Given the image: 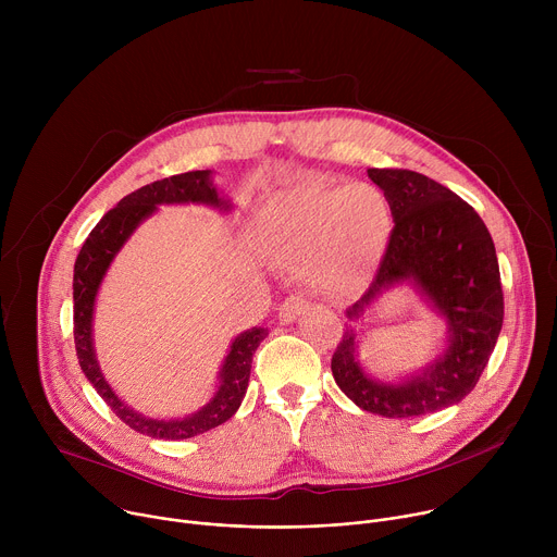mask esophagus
<instances>
[{
  "label": "esophagus",
  "instance_id": "34e87169",
  "mask_svg": "<svg viewBox=\"0 0 557 557\" xmlns=\"http://www.w3.org/2000/svg\"><path fill=\"white\" fill-rule=\"evenodd\" d=\"M308 299L304 295H288L280 306V322H295L301 312H306Z\"/></svg>",
  "mask_w": 557,
  "mask_h": 557
}]
</instances>
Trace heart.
I'll list each match as a JSON object with an SVG mask.
<instances>
[{
  "mask_svg": "<svg viewBox=\"0 0 557 557\" xmlns=\"http://www.w3.org/2000/svg\"><path fill=\"white\" fill-rule=\"evenodd\" d=\"M389 231V205L379 189L322 181L277 194L253 220L256 245L271 262H310L322 284L363 280L379 264Z\"/></svg>",
  "mask_w": 557,
  "mask_h": 557,
  "instance_id": "heart-1",
  "label": "heart"
}]
</instances>
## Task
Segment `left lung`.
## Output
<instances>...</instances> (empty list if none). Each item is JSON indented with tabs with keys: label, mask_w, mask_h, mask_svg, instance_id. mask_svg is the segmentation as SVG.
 Returning a JSON list of instances; mask_svg holds the SVG:
<instances>
[{
	"label": "left lung",
	"mask_w": 557,
	"mask_h": 557,
	"mask_svg": "<svg viewBox=\"0 0 557 557\" xmlns=\"http://www.w3.org/2000/svg\"><path fill=\"white\" fill-rule=\"evenodd\" d=\"M383 189L394 226L376 275L346 314L357 322L387 286L412 280L445 317L449 344L425 372L392 385L370 379L355 359V331L346 329L331 359L342 392L361 410L410 419L445 410L479 383L498 342L505 299L492 235L460 196L410 170H368Z\"/></svg>",
	"instance_id": "obj_1"
}]
</instances>
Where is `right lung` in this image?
<instances>
[{
    "label": "right lung",
    "mask_w": 557,
    "mask_h": 557,
    "mask_svg": "<svg viewBox=\"0 0 557 557\" xmlns=\"http://www.w3.org/2000/svg\"><path fill=\"white\" fill-rule=\"evenodd\" d=\"M209 176H211L209 170L187 172V174H176L163 181L149 183L132 191L99 220V224L90 231L88 240L84 243L74 262L72 297H74V348H76L78 366H82L84 374L95 385L101 399L112 408V412L125 425L151 438L183 441V438L205 434L218 428L220 423H224L226 419H231L237 412V408H240L247 394L253 355L258 346L264 342V337L269 335L267 329H251L240 337H235L224 359V366L220 372V387L213 396V401H209L200 412L181 421H156V419H145L143 414H136L110 389V385L106 383L99 370L95 348H92V310H95V297H97L99 284L110 262L132 235V231L147 215L156 211V205L205 202V205L228 209V205L218 196Z\"/></svg>",
    "instance_id": "right-lung-1"
}]
</instances>
